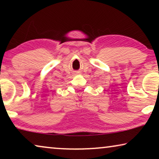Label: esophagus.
<instances>
[{"label": "esophagus", "mask_w": 159, "mask_h": 159, "mask_svg": "<svg viewBox=\"0 0 159 159\" xmlns=\"http://www.w3.org/2000/svg\"><path fill=\"white\" fill-rule=\"evenodd\" d=\"M76 74H78V72H77V73H76Z\"/></svg>", "instance_id": "obj_1"}]
</instances>
